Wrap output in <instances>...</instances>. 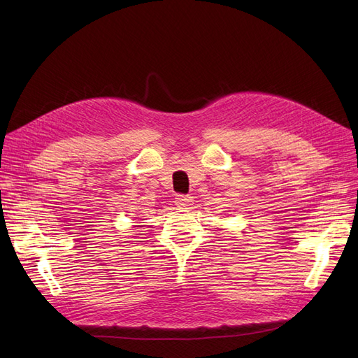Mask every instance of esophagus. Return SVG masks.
<instances>
[{
	"label": "esophagus",
	"instance_id": "1",
	"mask_svg": "<svg viewBox=\"0 0 358 358\" xmlns=\"http://www.w3.org/2000/svg\"><path fill=\"white\" fill-rule=\"evenodd\" d=\"M175 203L178 208H188V206H191V203H192V197L182 196V194H179V196H176V199H175Z\"/></svg>",
	"mask_w": 358,
	"mask_h": 358
}]
</instances>
